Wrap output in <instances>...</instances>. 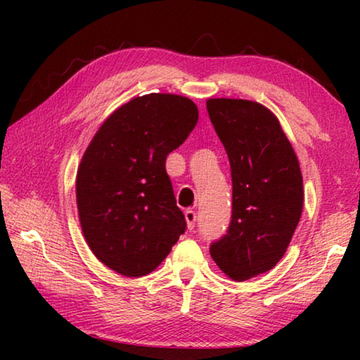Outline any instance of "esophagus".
<instances>
[{"label": "esophagus", "mask_w": 360, "mask_h": 360, "mask_svg": "<svg viewBox=\"0 0 360 360\" xmlns=\"http://www.w3.org/2000/svg\"><path fill=\"white\" fill-rule=\"evenodd\" d=\"M186 222H187V229L193 230L195 222H197V212H195L193 210H187L186 211Z\"/></svg>", "instance_id": "1"}]
</instances>
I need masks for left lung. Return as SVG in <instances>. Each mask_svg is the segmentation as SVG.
Returning <instances> with one entry per match:
<instances>
[{
    "label": "left lung",
    "instance_id": "1",
    "mask_svg": "<svg viewBox=\"0 0 360 360\" xmlns=\"http://www.w3.org/2000/svg\"><path fill=\"white\" fill-rule=\"evenodd\" d=\"M210 119L229 155L231 221L210 254L235 281L271 270L288 249L303 210L298 158L279 120L260 103L206 101Z\"/></svg>",
    "mask_w": 360,
    "mask_h": 360
}]
</instances>
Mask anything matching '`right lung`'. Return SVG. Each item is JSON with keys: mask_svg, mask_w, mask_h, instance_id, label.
I'll return each mask as SVG.
<instances>
[{"mask_svg": "<svg viewBox=\"0 0 360 360\" xmlns=\"http://www.w3.org/2000/svg\"><path fill=\"white\" fill-rule=\"evenodd\" d=\"M197 122V105L186 96H136L103 122L84 152L76 176L79 222L95 257L111 270L149 275L186 231L165 160Z\"/></svg>", "mask_w": 360, "mask_h": 360, "instance_id": "1", "label": "right lung"}]
</instances>
